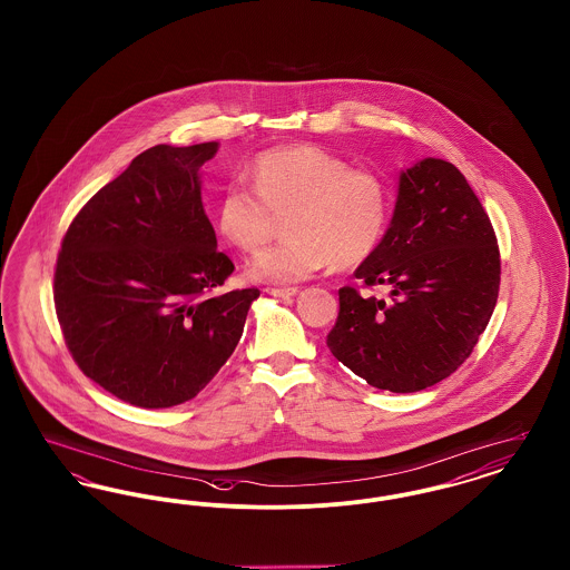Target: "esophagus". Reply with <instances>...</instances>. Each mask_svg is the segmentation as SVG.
Masks as SVG:
<instances>
[{
	"label": "esophagus",
	"instance_id": "1",
	"mask_svg": "<svg viewBox=\"0 0 570 570\" xmlns=\"http://www.w3.org/2000/svg\"><path fill=\"white\" fill-rule=\"evenodd\" d=\"M267 295H272V297H295L297 295L298 291L297 288H267L265 291Z\"/></svg>",
	"mask_w": 570,
	"mask_h": 570
}]
</instances>
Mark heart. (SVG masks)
<instances>
[{"mask_svg":"<svg viewBox=\"0 0 570 570\" xmlns=\"http://www.w3.org/2000/svg\"><path fill=\"white\" fill-rule=\"evenodd\" d=\"M254 188L226 186L217 200L219 233L254 254L272 237L273 212H288L291 239L249 263L252 282L291 286L314 273L365 261L380 244L391 198L379 175L316 145H288L261 154L249 168Z\"/></svg>","mask_w":570,"mask_h":570,"instance_id":"b5f03b06","label":"heart"}]
</instances>
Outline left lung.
<instances>
[{"label":"left lung","instance_id":"obj_1","mask_svg":"<svg viewBox=\"0 0 570 570\" xmlns=\"http://www.w3.org/2000/svg\"><path fill=\"white\" fill-rule=\"evenodd\" d=\"M389 298L340 291L326 346L367 384L414 393L451 376L485 331L500 288V252L488 214L446 160L400 170L391 224L354 272Z\"/></svg>","mask_w":570,"mask_h":570}]
</instances>
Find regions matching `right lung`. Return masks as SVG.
Here are the masks:
<instances>
[{
    "label": "right lung",
    "instance_id": "obj_1",
    "mask_svg": "<svg viewBox=\"0 0 570 570\" xmlns=\"http://www.w3.org/2000/svg\"><path fill=\"white\" fill-rule=\"evenodd\" d=\"M217 142L156 145L70 224L55 309L87 379L138 407L196 397L237 348L258 288L209 295L235 272L217 252L200 168Z\"/></svg>",
    "mask_w": 570,
    "mask_h": 570
}]
</instances>
